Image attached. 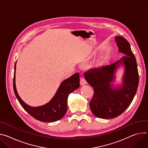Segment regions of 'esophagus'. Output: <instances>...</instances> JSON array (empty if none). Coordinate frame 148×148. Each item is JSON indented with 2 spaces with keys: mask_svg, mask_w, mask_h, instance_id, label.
I'll return each mask as SVG.
<instances>
[{
  "mask_svg": "<svg viewBox=\"0 0 148 148\" xmlns=\"http://www.w3.org/2000/svg\"><path fill=\"white\" fill-rule=\"evenodd\" d=\"M86 84H87V82H86V79L83 77H81V78H80V85L83 86Z\"/></svg>",
  "mask_w": 148,
  "mask_h": 148,
  "instance_id": "esophagus-1",
  "label": "esophagus"
}]
</instances>
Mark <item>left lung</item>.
<instances>
[{
	"instance_id": "obj_1",
	"label": "left lung",
	"mask_w": 148,
	"mask_h": 148,
	"mask_svg": "<svg viewBox=\"0 0 148 148\" xmlns=\"http://www.w3.org/2000/svg\"><path fill=\"white\" fill-rule=\"evenodd\" d=\"M119 51L125 53L118 62L85 72L86 81L94 88L90 102L92 113L101 119H112L120 115L129 107L135 97L139 84L137 62L130 45L123 36L116 37ZM121 63L125 66L124 84L119 89H113L110 83L114 78V73Z\"/></svg>"
}]
</instances>
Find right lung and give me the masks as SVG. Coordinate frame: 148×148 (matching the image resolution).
<instances>
[{"mask_svg":"<svg viewBox=\"0 0 148 148\" xmlns=\"http://www.w3.org/2000/svg\"><path fill=\"white\" fill-rule=\"evenodd\" d=\"M15 64L13 87L15 96L24 110L35 119L43 122H53L61 119L67 111V98L69 94L79 87V74L75 73L61 84L56 95L47 104L33 107L26 104L19 96L15 86Z\"/></svg>","mask_w":148,"mask_h":148,"instance_id":"obj_1","label":"right lung"}]
</instances>
